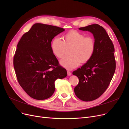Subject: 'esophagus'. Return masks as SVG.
<instances>
[{
	"instance_id": "esophagus-1",
	"label": "esophagus",
	"mask_w": 129,
	"mask_h": 129,
	"mask_svg": "<svg viewBox=\"0 0 129 129\" xmlns=\"http://www.w3.org/2000/svg\"><path fill=\"white\" fill-rule=\"evenodd\" d=\"M67 75H68V76H71L72 75L71 72L69 71H67Z\"/></svg>"
}]
</instances>
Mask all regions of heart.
Instances as JSON below:
<instances>
[{
    "instance_id": "heart-1",
    "label": "heart",
    "mask_w": 129,
    "mask_h": 129,
    "mask_svg": "<svg viewBox=\"0 0 129 129\" xmlns=\"http://www.w3.org/2000/svg\"><path fill=\"white\" fill-rule=\"evenodd\" d=\"M64 41L55 38L51 43L53 54L56 57L61 58L66 53L67 48L71 55L66 56L60 61V64L69 69L76 68L81 63H86L90 60L95 50V41L91 37L76 30H71L63 36Z\"/></svg>"
}]
</instances>
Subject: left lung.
Masks as SVG:
<instances>
[{"label":"left lung","mask_w":129,"mask_h":129,"mask_svg":"<svg viewBox=\"0 0 129 129\" xmlns=\"http://www.w3.org/2000/svg\"><path fill=\"white\" fill-rule=\"evenodd\" d=\"M79 29L92 33L95 41V50L90 60L73 72L79 80L74 88L76 96L88 102L98 99L110 83L116 69L115 48L102 26L92 24Z\"/></svg>","instance_id":"left-lung-1"}]
</instances>
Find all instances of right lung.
<instances>
[{"label":"right lung","instance_id":"add662e5","mask_svg":"<svg viewBox=\"0 0 129 129\" xmlns=\"http://www.w3.org/2000/svg\"><path fill=\"white\" fill-rule=\"evenodd\" d=\"M64 29L35 24L17 45L13 66L19 84L32 98L45 100L55 91V81L67 76L51 49V42Z\"/></svg>","mask_w":129,"mask_h":129}]
</instances>
